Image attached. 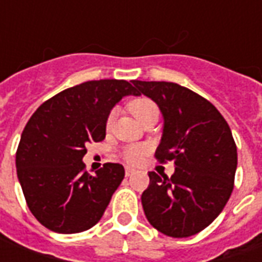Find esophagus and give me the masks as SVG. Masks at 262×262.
<instances>
[{"label": "esophagus", "instance_id": "esophagus-1", "mask_svg": "<svg viewBox=\"0 0 262 262\" xmlns=\"http://www.w3.org/2000/svg\"><path fill=\"white\" fill-rule=\"evenodd\" d=\"M133 172H135V170H133V168H130V167H126V170H125V176L126 177L132 176Z\"/></svg>", "mask_w": 262, "mask_h": 262}]
</instances>
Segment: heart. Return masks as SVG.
Segmentation results:
<instances>
[{"mask_svg":"<svg viewBox=\"0 0 262 262\" xmlns=\"http://www.w3.org/2000/svg\"><path fill=\"white\" fill-rule=\"evenodd\" d=\"M129 109H130V112L133 114V116H135L139 122H140L146 115L150 114V112L159 111L157 106H156V103H154L153 101L147 99V98H139V99L132 101L130 105H129ZM115 118H116V109H112V111L109 112L108 118H106V127H108V129H111L112 125H114ZM144 153H146V146L136 144V146H129V147H126L125 150H123V153H122V157H123L125 161L130 163V164H137V163L143 159Z\"/></svg>","mask_w":262,"mask_h":262,"instance_id":"1","label":"heart"}]
</instances>
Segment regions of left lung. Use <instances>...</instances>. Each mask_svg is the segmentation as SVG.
<instances>
[{"label": "left lung", "instance_id": "1", "mask_svg": "<svg viewBox=\"0 0 262 262\" xmlns=\"http://www.w3.org/2000/svg\"><path fill=\"white\" fill-rule=\"evenodd\" d=\"M137 95L159 105L163 136L156 159L176 164L174 174L148 172L142 205L154 229L170 237H189L213 222L233 191L237 147L225 118L208 99L165 81L133 80Z\"/></svg>", "mask_w": 262, "mask_h": 262}]
</instances>
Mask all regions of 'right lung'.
Listing matches in <instances>:
<instances>
[{
	"label": "right lung",
	"instance_id": "right-lung-1",
	"mask_svg": "<svg viewBox=\"0 0 262 262\" xmlns=\"http://www.w3.org/2000/svg\"><path fill=\"white\" fill-rule=\"evenodd\" d=\"M127 95L137 97L132 81H86L42 103L26 123L16 174L31 212L49 230L81 233L102 217L125 168L106 163L90 176L82 157L88 143L105 139L109 112Z\"/></svg>",
	"mask_w": 262,
	"mask_h": 262
}]
</instances>
